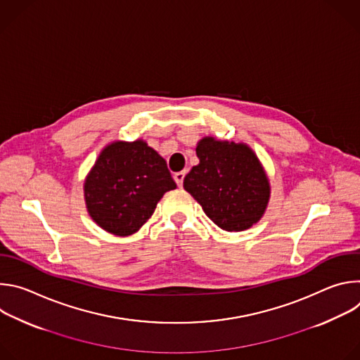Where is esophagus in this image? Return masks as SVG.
I'll return each instance as SVG.
<instances>
[{"label": "esophagus", "mask_w": 360, "mask_h": 360, "mask_svg": "<svg viewBox=\"0 0 360 360\" xmlns=\"http://www.w3.org/2000/svg\"><path fill=\"white\" fill-rule=\"evenodd\" d=\"M185 175H186V172L185 171H181V172H176L175 175H174V179H175V182H176V185L178 186H182V184H184V178H185Z\"/></svg>", "instance_id": "obj_1"}]
</instances>
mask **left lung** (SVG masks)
<instances>
[{"label":"left lung","instance_id":"1","mask_svg":"<svg viewBox=\"0 0 360 360\" xmlns=\"http://www.w3.org/2000/svg\"><path fill=\"white\" fill-rule=\"evenodd\" d=\"M199 164L184 179V188L207 217L228 232H240L264 217L271 184L253 149L243 142L203 136L196 143Z\"/></svg>","mask_w":360,"mask_h":360}]
</instances>
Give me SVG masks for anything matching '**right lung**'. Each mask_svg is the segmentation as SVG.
Returning <instances> with one entry per match:
<instances>
[{
	"label": "right lung",
	"mask_w": 360,
	"mask_h": 360,
	"mask_svg": "<svg viewBox=\"0 0 360 360\" xmlns=\"http://www.w3.org/2000/svg\"><path fill=\"white\" fill-rule=\"evenodd\" d=\"M175 188L165 160L143 139L114 141L88 172L84 199L99 228L129 236L148 222L164 193Z\"/></svg>",
	"instance_id": "obj_1"
}]
</instances>
